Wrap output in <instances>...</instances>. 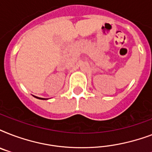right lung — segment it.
I'll list each match as a JSON object with an SVG mask.
<instances>
[{
	"mask_svg": "<svg viewBox=\"0 0 152 152\" xmlns=\"http://www.w3.org/2000/svg\"><path fill=\"white\" fill-rule=\"evenodd\" d=\"M35 98H37V99H42V98H39V97H36V96H35Z\"/></svg>",
	"mask_w": 152,
	"mask_h": 152,
	"instance_id": "add662e5",
	"label": "right lung"
}]
</instances>
